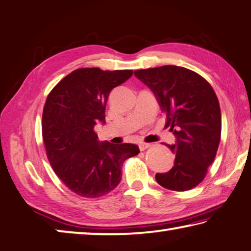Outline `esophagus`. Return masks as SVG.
Masks as SVG:
<instances>
[{
    "instance_id": "esophagus-1",
    "label": "esophagus",
    "mask_w": 251,
    "mask_h": 251,
    "mask_svg": "<svg viewBox=\"0 0 251 251\" xmlns=\"http://www.w3.org/2000/svg\"><path fill=\"white\" fill-rule=\"evenodd\" d=\"M138 146H139V149L143 151V150H146L147 148H149L150 146H151V144H147V143H144V141H140Z\"/></svg>"
}]
</instances>
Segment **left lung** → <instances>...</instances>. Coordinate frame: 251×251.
Returning a JSON list of instances; mask_svg holds the SVG:
<instances>
[{"instance_id": "obj_1", "label": "left lung", "mask_w": 251, "mask_h": 251, "mask_svg": "<svg viewBox=\"0 0 251 251\" xmlns=\"http://www.w3.org/2000/svg\"><path fill=\"white\" fill-rule=\"evenodd\" d=\"M148 86L166 114V127L176 136L167 145L176 154L175 165L157 173L163 188L186 191L201 183L215 159L221 140L220 103L211 84L197 72L177 66H162L135 71Z\"/></svg>"}]
</instances>
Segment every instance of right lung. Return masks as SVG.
I'll use <instances>...</instances> for the list:
<instances>
[{
    "label": "right lung",
    "mask_w": 251,
    "mask_h": 251,
    "mask_svg": "<svg viewBox=\"0 0 251 251\" xmlns=\"http://www.w3.org/2000/svg\"><path fill=\"white\" fill-rule=\"evenodd\" d=\"M133 70L82 68L65 76L48 94L43 139L57 176L72 192L94 199L110 193L122 179L123 163L139 153L134 144L100 143L94 126L105 123L111 91Z\"/></svg>",
    "instance_id": "add662e5"
}]
</instances>
